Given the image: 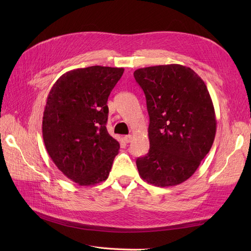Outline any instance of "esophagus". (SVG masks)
Wrapping results in <instances>:
<instances>
[{
    "instance_id": "obj_1",
    "label": "esophagus",
    "mask_w": 251,
    "mask_h": 251,
    "mask_svg": "<svg viewBox=\"0 0 251 251\" xmlns=\"http://www.w3.org/2000/svg\"><path fill=\"white\" fill-rule=\"evenodd\" d=\"M124 139H125V141L126 143H130L132 141V135H126L125 137H124Z\"/></svg>"
}]
</instances>
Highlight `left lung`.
Returning a JSON list of instances; mask_svg holds the SVG:
<instances>
[{
    "label": "left lung",
    "mask_w": 251,
    "mask_h": 251,
    "mask_svg": "<svg viewBox=\"0 0 251 251\" xmlns=\"http://www.w3.org/2000/svg\"><path fill=\"white\" fill-rule=\"evenodd\" d=\"M134 77L150 116V150L136 160L139 176L155 186L181 184L199 168L214 143L217 120L209 92L191 68H140Z\"/></svg>",
    "instance_id": "obj_1"
}]
</instances>
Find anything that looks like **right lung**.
Listing matches in <instances>:
<instances>
[{
    "instance_id": "obj_1",
    "label": "right lung",
    "mask_w": 251,
    "mask_h": 251,
    "mask_svg": "<svg viewBox=\"0 0 251 251\" xmlns=\"http://www.w3.org/2000/svg\"><path fill=\"white\" fill-rule=\"evenodd\" d=\"M124 68L92 66L68 71L52 86L43 116L50 158L81 186L107 180L119 142L108 133V98Z\"/></svg>"
}]
</instances>
